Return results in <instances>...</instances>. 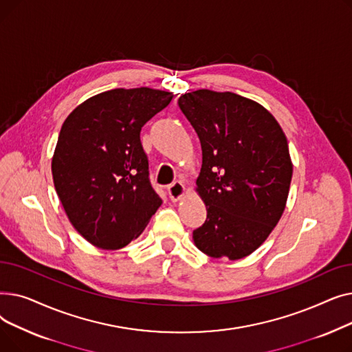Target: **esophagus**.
<instances>
[{
	"instance_id": "34e87169",
	"label": "esophagus",
	"mask_w": 352,
	"mask_h": 352,
	"mask_svg": "<svg viewBox=\"0 0 352 352\" xmlns=\"http://www.w3.org/2000/svg\"><path fill=\"white\" fill-rule=\"evenodd\" d=\"M184 191H186V188H184V184L181 181H175L168 187V195L173 201H178L184 195Z\"/></svg>"
}]
</instances>
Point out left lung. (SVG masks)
<instances>
[{
  "mask_svg": "<svg viewBox=\"0 0 352 352\" xmlns=\"http://www.w3.org/2000/svg\"><path fill=\"white\" fill-rule=\"evenodd\" d=\"M202 150L197 191L207 219L197 248L239 260L260 247L288 198L292 164L280 124L258 102L234 92L197 89L178 100Z\"/></svg>",
  "mask_w": 352,
  "mask_h": 352,
  "instance_id": "1",
  "label": "left lung"
}]
</instances>
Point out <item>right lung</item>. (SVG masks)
Wrapping results in <instances>:
<instances>
[{
	"label": "right lung",
	"instance_id": "right-lung-1",
	"mask_svg": "<svg viewBox=\"0 0 352 352\" xmlns=\"http://www.w3.org/2000/svg\"><path fill=\"white\" fill-rule=\"evenodd\" d=\"M171 100L166 91L116 88L64 121L51 165L54 186L71 224L92 245H128L162 204L140 133Z\"/></svg>",
	"mask_w": 352,
	"mask_h": 352
}]
</instances>
